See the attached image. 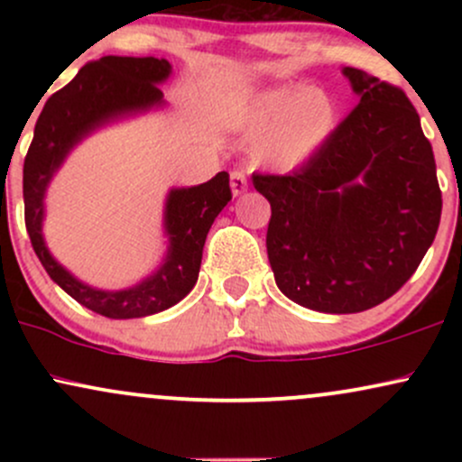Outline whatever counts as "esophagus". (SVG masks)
<instances>
[{
    "label": "esophagus",
    "instance_id": "esophagus-1",
    "mask_svg": "<svg viewBox=\"0 0 462 462\" xmlns=\"http://www.w3.org/2000/svg\"><path fill=\"white\" fill-rule=\"evenodd\" d=\"M230 187H232V193L235 195H241L247 190V176L243 169H232L230 171Z\"/></svg>",
    "mask_w": 462,
    "mask_h": 462
}]
</instances>
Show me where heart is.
I'll use <instances>...</instances> for the list:
<instances>
[{
	"label": "heart",
	"mask_w": 462,
	"mask_h": 462,
	"mask_svg": "<svg viewBox=\"0 0 462 462\" xmlns=\"http://www.w3.org/2000/svg\"><path fill=\"white\" fill-rule=\"evenodd\" d=\"M252 128H263L254 153L275 169H298L330 139L337 108L319 88L275 87L256 97L249 113Z\"/></svg>",
	"instance_id": "heart-1"
}]
</instances>
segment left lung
<instances>
[{
    "label": "left lung",
    "mask_w": 462,
    "mask_h": 462,
    "mask_svg": "<svg viewBox=\"0 0 462 462\" xmlns=\"http://www.w3.org/2000/svg\"><path fill=\"white\" fill-rule=\"evenodd\" d=\"M343 76L358 106L326 145L291 176H252L272 204L275 284L332 315L397 293L432 245L443 206L432 145L406 93L354 67Z\"/></svg>",
    "instance_id": "8db88e82"
}]
</instances>
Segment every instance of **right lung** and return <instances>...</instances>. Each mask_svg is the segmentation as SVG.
<instances>
[{
	"mask_svg": "<svg viewBox=\"0 0 462 462\" xmlns=\"http://www.w3.org/2000/svg\"><path fill=\"white\" fill-rule=\"evenodd\" d=\"M169 73L171 65L164 58L153 56H104L84 65L67 87L45 102L23 162L25 227L36 256L65 293L108 319L156 315L187 298L198 282L206 235L232 199L230 176L221 171L199 187L169 190L164 204L167 258L150 278L124 291L93 289L54 261L43 238L45 190L67 153L84 136L119 116L162 106L158 84H162Z\"/></svg>",
	"mask_w": 462,
	"mask_h": 462,
	"instance_id": "1",
	"label": "right lung"
}]
</instances>
